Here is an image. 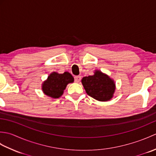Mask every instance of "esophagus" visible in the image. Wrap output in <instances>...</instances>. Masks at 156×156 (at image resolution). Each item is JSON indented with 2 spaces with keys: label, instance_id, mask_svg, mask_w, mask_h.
<instances>
[{
  "label": "esophagus",
  "instance_id": "1",
  "mask_svg": "<svg viewBox=\"0 0 156 156\" xmlns=\"http://www.w3.org/2000/svg\"><path fill=\"white\" fill-rule=\"evenodd\" d=\"M81 80V76H76L74 77V81L76 82V83H78Z\"/></svg>",
  "mask_w": 156,
  "mask_h": 156
}]
</instances>
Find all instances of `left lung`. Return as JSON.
<instances>
[{
  "label": "left lung",
  "mask_w": 156,
  "mask_h": 156,
  "mask_svg": "<svg viewBox=\"0 0 156 156\" xmlns=\"http://www.w3.org/2000/svg\"><path fill=\"white\" fill-rule=\"evenodd\" d=\"M82 84L88 95L98 101H110L115 90L114 80L100 70H96L92 76H85Z\"/></svg>",
  "instance_id": "1"
}]
</instances>
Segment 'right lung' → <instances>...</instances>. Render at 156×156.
<instances>
[{
  "instance_id": "obj_1",
  "label": "right lung",
  "mask_w": 156,
  "mask_h": 156,
  "mask_svg": "<svg viewBox=\"0 0 156 156\" xmlns=\"http://www.w3.org/2000/svg\"><path fill=\"white\" fill-rule=\"evenodd\" d=\"M74 80V77L68 72H65L64 74L54 72L42 84V90L49 97L58 98L64 93L67 85L72 83Z\"/></svg>"
}]
</instances>
